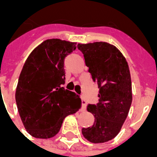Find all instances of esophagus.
I'll use <instances>...</instances> for the list:
<instances>
[{"label":"esophagus","mask_w":157,"mask_h":157,"mask_svg":"<svg viewBox=\"0 0 157 157\" xmlns=\"http://www.w3.org/2000/svg\"><path fill=\"white\" fill-rule=\"evenodd\" d=\"M86 102L85 101V99L82 98V111H86Z\"/></svg>","instance_id":"esophagus-1"}]
</instances>
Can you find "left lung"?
I'll use <instances>...</instances> for the list:
<instances>
[{"label": "left lung", "instance_id": "left-lung-1", "mask_svg": "<svg viewBox=\"0 0 157 157\" xmlns=\"http://www.w3.org/2000/svg\"><path fill=\"white\" fill-rule=\"evenodd\" d=\"M93 82L99 88L98 102L88 104L95 121L82 133L92 143H104L118 135L132 102V86L128 63L115 46L105 42L78 44Z\"/></svg>", "mask_w": 157, "mask_h": 157}]
</instances>
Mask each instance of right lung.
I'll list each match as a JSON object with an SVG mask.
<instances>
[{
    "label": "right lung",
    "mask_w": 157,
    "mask_h": 157,
    "mask_svg": "<svg viewBox=\"0 0 157 157\" xmlns=\"http://www.w3.org/2000/svg\"><path fill=\"white\" fill-rule=\"evenodd\" d=\"M76 43L47 39L36 47L24 63L16 89L19 115L29 134L39 139L54 137L64 118L77 112L82 100L65 84L64 61Z\"/></svg>",
    "instance_id": "add662e5"
}]
</instances>
